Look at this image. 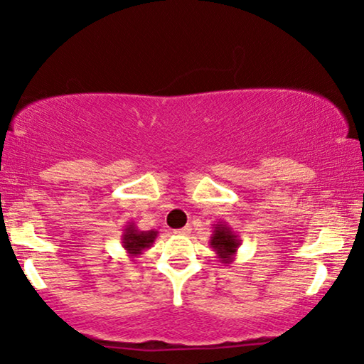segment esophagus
Masks as SVG:
<instances>
[{"label": "esophagus", "instance_id": "1", "mask_svg": "<svg viewBox=\"0 0 364 364\" xmlns=\"http://www.w3.org/2000/svg\"><path fill=\"white\" fill-rule=\"evenodd\" d=\"M188 230H191V228L183 227V228H181V230H176V233H178V235H186V233H188Z\"/></svg>", "mask_w": 364, "mask_h": 364}]
</instances>
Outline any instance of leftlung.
<instances>
[{
    "instance_id": "left-lung-1",
    "label": "left lung",
    "mask_w": 364,
    "mask_h": 364,
    "mask_svg": "<svg viewBox=\"0 0 364 364\" xmlns=\"http://www.w3.org/2000/svg\"><path fill=\"white\" fill-rule=\"evenodd\" d=\"M208 245L213 248L220 263H232L235 260L240 240L227 222H217L212 225V237Z\"/></svg>"
}]
</instances>
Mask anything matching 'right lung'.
Listing matches in <instances>:
<instances>
[{"label": "right lung", "mask_w": 364, "mask_h": 364, "mask_svg": "<svg viewBox=\"0 0 364 364\" xmlns=\"http://www.w3.org/2000/svg\"><path fill=\"white\" fill-rule=\"evenodd\" d=\"M157 235V230H139L136 223L127 222V225L124 227L122 230L121 243L127 255L131 258H136L139 255H142V252L156 242Z\"/></svg>", "instance_id": "add662e5"}]
</instances>
